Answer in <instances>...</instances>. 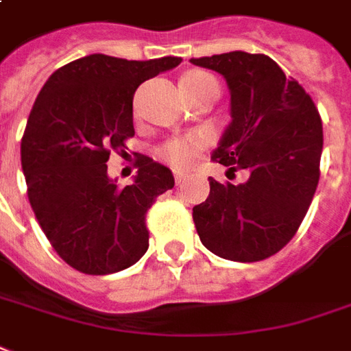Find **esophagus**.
<instances>
[{"instance_id":"esophagus-1","label":"esophagus","mask_w":351,"mask_h":351,"mask_svg":"<svg viewBox=\"0 0 351 351\" xmlns=\"http://www.w3.org/2000/svg\"><path fill=\"white\" fill-rule=\"evenodd\" d=\"M185 173H181V172H176L173 173V179H176V183H178V185H181V183H183V181H185Z\"/></svg>"}]
</instances>
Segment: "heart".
<instances>
[{"label": "heart", "mask_w": 351, "mask_h": 351, "mask_svg": "<svg viewBox=\"0 0 351 351\" xmlns=\"http://www.w3.org/2000/svg\"><path fill=\"white\" fill-rule=\"evenodd\" d=\"M204 79H210V75L204 72H191L181 81H204ZM197 147L199 144L196 138H178V141L168 142L166 146H162L160 157L176 168H189L196 159Z\"/></svg>", "instance_id": "obj_1"}]
</instances>
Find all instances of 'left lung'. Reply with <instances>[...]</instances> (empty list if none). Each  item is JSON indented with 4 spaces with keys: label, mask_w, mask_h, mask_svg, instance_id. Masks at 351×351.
<instances>
[{
    "label": "left lung",
    "mask_w": 351,
    "mask_h": 351,
    "mask_svg": "<svg viewBox=\"0 0 351 351\" xmlns=\"http://www.w3.org/2000/svg\"><path fill=\"white\" fill-rule=\"evenodd\" d=\"M191 62L223 75L231 94V123L213 159L250 173L239 185L209 178V197L192 209L197 235L222 259L263 261L291 241L313 202L322 120L302 85L266 55L229 51Z\"/></svg>",
    "instance_id": "obj_1"
}]
</instances>
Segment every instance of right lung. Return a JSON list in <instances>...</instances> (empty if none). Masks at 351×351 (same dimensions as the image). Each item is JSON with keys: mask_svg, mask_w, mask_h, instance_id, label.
I'll use <instances>...</instances> for the list:
<instances>
[{"mask_svg": "<svg viewBox=\"0 0 351 351\" xmlns=\"http://www.w3.org/2000/svg\"><path fill=\"white\" fill-rule=\"evenodd\" d=\"M179 62L86 55L51 73L36 96L22 138L29 204L60 259L79 272H120L146 254V213L173 186L172 172L138 155L133 183L120 186L107 160L135 135L138 85Z\"/></svg>", "mask_w": 351, "mask_h": 351, "instance_id": "1", "label": "right lung"}]
</instances>
